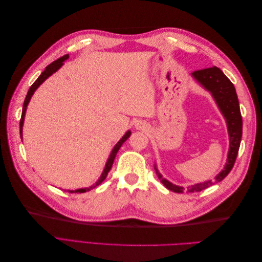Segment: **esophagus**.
Instances as JSON below:
<instances>
[{
  "label": "esophagus",
  "mask_w": 262,
  "mask_h": 262,
  "mask_svg": "<svg viewBox=\"0 0 262 262\" xmlns=\"http://www.w3.org/2000/svg\"><path fill=\"white\" fill-rule=\"evenodd\" d=\"M146 126H147V124L145 122H143V121H138L136 123V128L138 130H144V129H146Z\"/></svg>",
  "instance_id": "obj_1"
}]
</instances>
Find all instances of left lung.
<instances>
[{
    "instance_id": "obj_1",
    "label": "left lung",
    "mask_w": 262,
    "mask_h": 262,
    "mask_svg": "<svg viewBox=\"0 0 262 262\" xmlns=\"http://www.w3.org/2000/svg\"><path fill=\"white\" fill-rule=\"evenodd\" d=\"M191 76L198 84L211 94V96L217 105L221 114L223 115L225 119L229 138V148L224 168L214 177V179H210L204 182H199V184H194L187 187L188 192H198L205 188H209L214 184H216V182L222 181L228 175L229 171L232 170L241 145L243 133V120L239 109V102L238 98H237L235 87L233 83L228 80L227 76L222 72L219 68L213 67L209 69L194 71V72L191 73ZM154 168L156 170L158 179L161 180L162 184L168 190L177 193H182L185 191L186 189L184 187L173 185L170 181L164 178L162 176V173L158 171L156 164L154 165Z\"/></svg>"
}]
</instances>
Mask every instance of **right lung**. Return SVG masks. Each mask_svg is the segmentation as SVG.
Wrapping results in <instances>:
<instances>
[{
	"mask_svg": "<svg viewBox=\"0 0 262 262\" xmlns=\"http://www.w3.org/2000/svg\"><path fill=\"white\" fill-rule=\"evenodd\" d=\"M69 59V54H66V55H63V57H61L60 59H58V60H55L54 62H52L51 64H49L48 67H47L46 69H45V71L43 72L40 74V76H39L37 80H36V82L30 86V89H29V91H28V93H27V95H26V98H25V101H24V105H23V113H21V118H20V123H19V133H20V139L23 140V125H24V120H25V115H26V110H27V106H28V104H29V101H30V99H31V97H33V95H34V93L37 91V89L39 86H40L47 78H48L49 76H51L53 73H55L57 72V71L63 66V62H64L66 60H68ZM131 136V131L130 130H128L125 132V134L124 136L119 140V142L118 143L114 146V148H113V150H112V153H110V155H109V157H108V160H107V162H106V165H105V168H104V170H102V172H101V175H100V177H99V179L95 182L94 185H92L91 187H87V188H81V189H76V190H68L69 192H71V193H75V192H80V193H83V192H86V191H90V190H92V189H94L95 187H97V186H99L102 181H104L105 179H106V177H107V175H108V172H109V170L112 169V166H113V164H114V161H115V157H116V155H117V153H118V150H119V148L121 147V145L124 143V142L129 139V137Z\"/></svg>",
	"mask_w": 262,
	"mask_h": 262,
	"instance_id": "1",
	"label": "right lung"
}]
</instances>
